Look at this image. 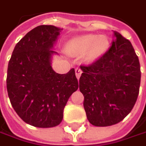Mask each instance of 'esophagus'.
<instances>
[{"mask_svg":"<svg viewBox=\"0 0 146 146\" xmlns=\"http://www.w3.org/2000/svg\"><path fill=\"white\" fill-rule=\"evenodd\" d=\"M82 73V69L80 68H75V73H76V77L78 78H80V76H81Z\"/></svg>","mask_w":146,"mask_h":146,"instance_id":"obj_1","label":"esophagus"}]
</instances>
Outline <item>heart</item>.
<instances>
[{
	"label": "heart",
	"mask_w": 146,
	"mask_h": 146,
	"mask_svg": "<svg viewBox=\"0 0 146 146\" xmlns=\"http://www.w3.org/2000/svg\"><path fill=\"white\" fill-rule=\"evenodd\" d=\"M108 39L104 35H85L73 39L68 44L72 54H83L88 53L87 59L94 61L102 55L108 47Z\"/></svg>",
	"instance_id": "b5f03b06"
}]
</instances>
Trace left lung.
<instances>
[{"label":"left lung","mask_w":146,"mask_h":146,"mask_svg":"<svg viewBox=\"0 0 146 146\" xmlns=\"http://www.w3.org/2000/svg\"><path fill=\"white\" fill-rule=\"evenodd\" d=\"M116 40L90 65H81L79 89L84 96L88 120L96 126L121 121L135 104L141 85V67L131 43L116 31Z\"/></svg>","instance_id":"obj_1"}]
</instances>
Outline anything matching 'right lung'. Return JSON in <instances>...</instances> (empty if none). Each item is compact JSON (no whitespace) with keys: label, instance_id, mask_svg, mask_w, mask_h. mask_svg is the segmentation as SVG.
<instances>
[{"label":"right lung","instance_id":"add662e5","mask_svg":"<svg viewBox=\"0 0 146 146\" xmlns=\"http://www.w3.org/2000/svg\"><path fill=\"white\" fill-rule=\"evenodd\" d=\"M61 29L39 25L15 45L8 64L6 88L14 110L27 124L40 128L60 124L70 96L78 88L74 68L55 73L52 48Z\"/></svg>","mask_w":146,"mask_h":146}]
</instances>
